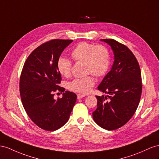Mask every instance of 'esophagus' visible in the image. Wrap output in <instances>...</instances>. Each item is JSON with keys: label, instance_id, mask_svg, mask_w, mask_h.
<instances>
[{"label": "esophagus", "instance_id": "1", "mask_svg": "<svg viewBox=\"0 0 159 159\" xmlns=\"http://www.w3.org/2000/svg\"><path fill=\"white\" fill-rule=\"evenodd\" d=\"M85 95H81V94H77V99H82L83 97H84Z\"/></svg>", "mask_w": 159, "mask_h": 159}]
</instances>
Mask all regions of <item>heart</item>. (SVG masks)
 Listing matches in <instances>:
<instances>
[{
    "instance_id": "heart-1",
    "label": "heart",
    "mask_w": 159,
    "mask_h": 159,
    "mask_svg": "<svg viewBox=\"0 0 159 159\" xmlns=\"http://www.w3.org/2000/svg\"><path fill=\"white\" fill-rule=\"evenodd\" d=\"M76 61L86 62V72L97 77L106 74L110 65V54L106 47L96 46L87 42H81L75 48L71 53ZM72 62L66 58L60 57L57 61V69L61 75L68 76L72 70ZM95 80L92 76L75 79L68 84V89L76 93L86 94L94 85Z\"/></svg>"
}]
</instances>
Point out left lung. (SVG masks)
Here are the masks:
<instances>
[{
  "instance_id": "obj_1",
  "label": "left lung",
  "mask_w": 159,
  "mask_h": 159,
  "mask_svg": "<svg viewBox=\"0 0 159 159\" xmlns=\"http://www.w3.org/2000/svg\"><path fill=\"white\" fill-rule=\"evenodd\" d=\"M100 41L111 47L114 61L97 87L109 95L96 96L97 108L93 118L102 128L113 130L127 123L136 110L142 93L141 72L135 56L128 47L114 39Z\"/></svg>"
}]
</instances>
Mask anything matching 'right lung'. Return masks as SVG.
I'll return each instance as SVG.
<instances>
[{
	"instance_id": "right-lung-1",
	"label": "right lung",
	"mask_w": 159,
	"mask_h": 159,
	"mask_svg": "<svg viewBox=\"0 0 159 159\" xmlns=\"http://www.w3.org/2000/svg\"><path fill=\"white\" fill-rule=\"evenodd\" d=\"M72 40L53 39L31 52L24 64L20 78V95L27 115L43 129L55 131L69 120L76 101L75 93L65 91L63 97L53 98L56 91L64 92L59 86L61 75L57 61Z\"/></svg>"
}]
</instances>
